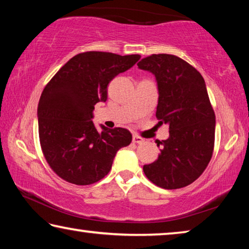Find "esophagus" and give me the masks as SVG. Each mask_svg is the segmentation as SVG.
I'll return each mask as SVG.
<instances>
[{
  "mask_svg": "<svg viewBox=\"0 0 249 249\" xmlns=\"http://www.w3.org/2000/svg\"><path fill=\"white\" fill-rule=\"evenodd\" d=\"M145 141L142 140V137L137 136V135H134V136H133V142H135V144H142Z\"/></svg>",
  "mask_w": 249,
  "mask_h": 249,
  "instance_id": "obj_1",
  "label": "esophagus"
}]
</instances>
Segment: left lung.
<instances>
[{
  "label": "left lung",
  "instance_id": "1",
  "mask_svg": "<svg viewBox=\"0 0 249 249\" xmlns=\"http://www.w3.org/2000/svg\"><path fill=\"white\" fill-rule=\"evenodd\" d=\"M138 68L155 74L159 99L156 116L169 125L170 136L159 142L158 159L142 167L151 182L160 188L180 189L203 174L214 149L215 113L204 79L195 67L174 54L142 58Z\"/></svg>",
  "mask_w": 249,
  "mask_h": 249
}]
</instances>
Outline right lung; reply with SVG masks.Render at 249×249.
I'll list each match as a JSON object with an SVG mask.
<instances>
[{
  "mask_svg": "<svg viewBox=\"0 0 249 249\" xmlns=\"http://www.w3.org/2000/svg\"><path fill=\"white\" fill-rule=\"evenodd\" d=\"M140 54L86 52L75 54L46 84L38 103L40 147L49 167L67 182L88 185L103 179L117 150L132 142L127 129L92 122L94 105L107 99L112 79L140 60Z\"/></svg>",
  "mask_w": 249,
  "mask_h": 249,
  "instance_id": "add662e5",
  "label": "right lung"
}]
</instances>
